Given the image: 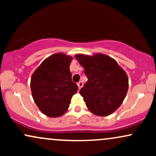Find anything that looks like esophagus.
<instances>
[{
  "label": "esophagus",
  "instance_id": "34e87169",
  "mask_svg": "<svg viewBox=\"0 0 156 156\" xmlns=\"http://www.w3.org/2000/svg\"><path fill=\"white\" fill-rule=\"evenodd\" d=\"M77 85H78V89H80V88H81L82 87H83V82H82V81H79L78 83H77Z\"/></svg>",
  "mask_w": 156,
  "mask_h": 156
}]
</instances>
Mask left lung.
Instances as JSON below:
<instances>
[{
    "label": "left lung",
    "instance_id": "obj_1",
    "mask_svg": "<svg viewBox=\"0 0 156 156\" xmlns=\"http://www.w3.org/2000/svg\"><path fill=\"white\" fill-rule=\"evenodd\" d=\"M88 80L80 89L87 108L94 114L105 117L120 106L128 89L126 73L114 58L102 53L76 54Z\"/></svg>",
    "mask_w": 156,
    "mask_h": 156
}]
</instances>
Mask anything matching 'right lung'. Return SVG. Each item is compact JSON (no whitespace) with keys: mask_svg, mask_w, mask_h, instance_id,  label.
I'll return each mask as SVG.
<instances>
[{"mask_svg":"<svg viewBox=\"0 0 156 156\" xmlns=\"http://www.w3.org/2000/svg\"><path fill=\"white\" fill-rule=\"evenodd\" d=\"M73 57L58 53L48 57L31 78L32 97L41 112L49 117H61L67 111L78 87L72 80L69 65Z\"/></svg>","mask_w":156,"mask_h":156,"instance_id":"obj_1","label":"right lung"}]
</instances>
